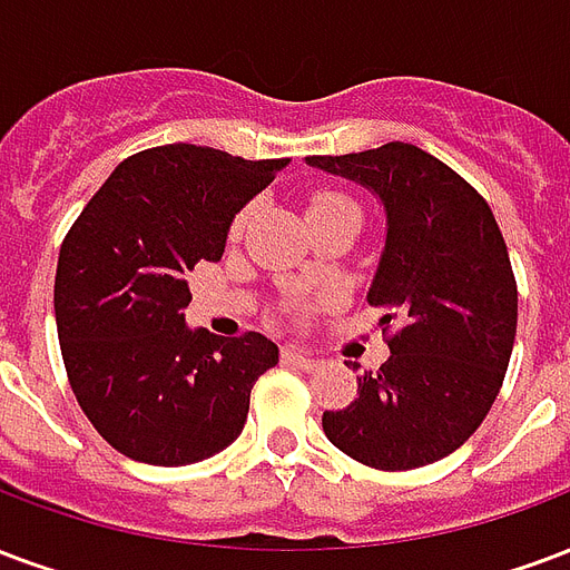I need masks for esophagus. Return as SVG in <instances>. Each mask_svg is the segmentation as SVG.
Returning a JSON list of instances; mask_svg holds the SVG:
<instances>
[{
  "instance_id": "1",
  "label": "esophagus",
  "mask_w": 570,
  "mask_h": 570,
  "mask_svg": "<svg viewBox=\"0 0 570 570\" xmlns=\"http://www.w3.org/2000/svg\"><path fill=\"white\" fill-rule=\"evenodd\" d=\"M284 360L289 362V365H296V368H317V360L311 356V353H305V350H298V347H286L284 350Z\"/></svg>"
}]
</instances>
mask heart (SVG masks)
I'll return each mask as SVG.
<instances>
[{"instance_id": "b5f03b06", "label": "heart", "mask_w": 570, "mask_h": 570, "mask_svg": "<svg viewBox=\"0 0 570 570\" xmlns=\"http://www.w3.org/2000/svg\"><path fill=\"white\" fill-rule=\"evenodd\" d=\"M335 208H356L353 202L344 196V193H335V189H317L311 202H307V214H320V210H335ZM244 217L235 220V232L242 229Z\"/></svg>"}]
</instances>
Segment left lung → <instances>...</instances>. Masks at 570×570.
<instances>
[{"instance_id":"8db88e82","label":"left lung","mask_w":570,"mask_h":570,"mask_svg":"<svg viewBox=\"0 0 570 570\" xmlns=\"http://www.w3.org/2000/svg\"><path fill=\"white\" fill-rule=\"evenodd\" d=\"M307 166L368 187L386 210L368 305L383 311L390 360L356 377V402L326 411L323 432L368 468L432 465L478 432L504 381L517 338L508 244L478 189L414 145Z\"/></svg>"}]
</instances>
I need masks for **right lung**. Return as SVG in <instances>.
<instances>
[{
    "label": "right lung",
    "instance_id": "right-lung-1",
    "mask_svg": "<svg viewBox=\"0 0 570 570\" xmlns=\"http://www.w3.org/2000/svg\"><path fill=\"white\" fill-rule=\"evenodd\" d=\"M284 166L150 147L114 168L71 223L53 281L62 362L92 429L124 456L189 465L242 435L277 344L189 328L187 274L220 259L235 214Z\"/></svg>",
    "mask_w": 570,
    "mask_h": 570
}]
</instances>
